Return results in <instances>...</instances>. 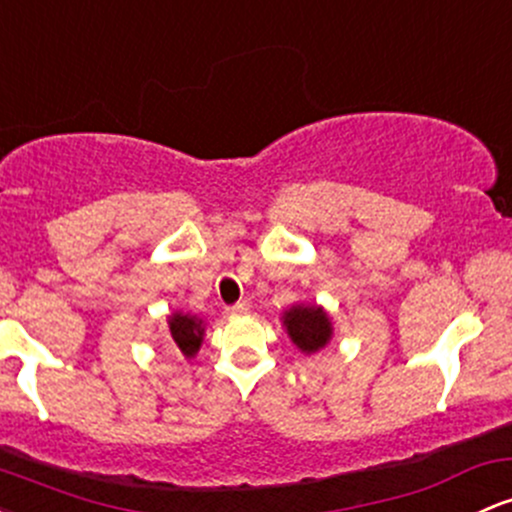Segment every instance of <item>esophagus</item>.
<instances>
[{
  "label": "esophagus",
  "instance_id": "obj_1",
  "mask_svg": "<svg viewBox=\"0 0 512 512\" xmlns=\"http://www.w3.org/2000/svg\"><path fill=\"white\" fill-rule=\"evenodd\" d=\"M247 311H250V306H247L245 301H238L235 306H228L226 313L230 318H240V316H247Z\"/></svg>",
  "mask_w": 512,
  "mask_h": 512
}]
</instances>
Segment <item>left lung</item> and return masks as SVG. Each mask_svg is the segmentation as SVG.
<instances>
[{"mask_svg":"<svg viewBox=\"0 0 512 512\" xmlns=\"http://www.w3.org/2000/svg\"><path fill=\"white\" fill-rule=\"evenodd\" d=\"M282 325L303 355H316L333 340V320L318 303H294L282 313Z\"/></svg>","mask_w":512,"mask_h":512,"instance_id":"1","label":"left lung"}]
</instances>
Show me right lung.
<instances>
[{"mask_svg":"<svg viewBox=\"0 0 512 512\" xmlns=\"http://www.w3.org/2000/svg\"><path fill=\"white\" fill-rule=\"evenodd\" d=\"M167 328H170V345L174 350L182 352L187 359H194L206 335L204 318L184 311H172L167 316Z\"/></svg>","mask_w":512,"mask_h":512,"instance_id":"add662e5","label":"right lung"}]
</instances>
